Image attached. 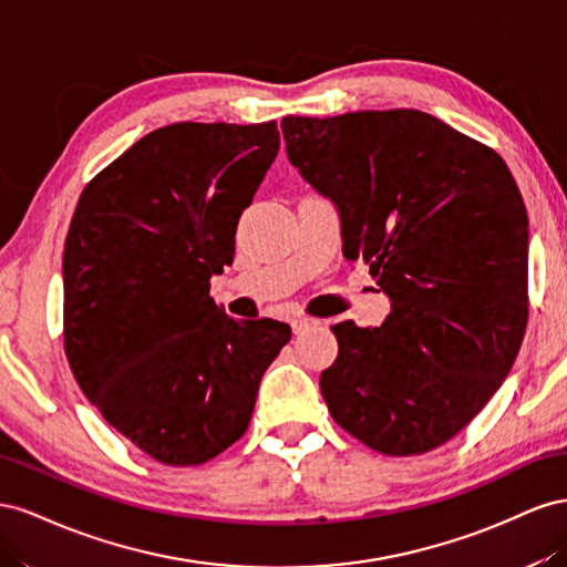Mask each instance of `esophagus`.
Returning <instances> with one entry per match:
<instances>
[{
    "label": "esophagus",
    "instance_id": "1",
    "mask_svg": "<svg viewBox=\"0 0 567 567\" xmlns=\"http://www.w3.org/2000/svg\"><path fill=\"white\" fill-rule=\"evenodd\" d=\"M320 320H316V318H306V316H299V318H295L292 320V330H295V334H301V332H306V330H311V328H316Z\"/></svg>",
    "mask_w": 567,
    "mask_h": 567
}]
</instances>
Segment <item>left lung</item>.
I'll list each match as a JSON object with an SVG mask.
<instances>
[{
	"instance_id": "left-lung-1",
	"label": "left lung",
	"mask_w": 567,
	"mask_h": 567,
	"mask_svg": "<svg viewBox=\"0 0 567 567\" xmlns=\"http://www.w3.org/2000/svg\"><path fill=\"white\" fill-rule=\"evenodd\" d=\"M280 125L289 164L337 208L344 258H363L392 301L380 328H332L320 394L365 446L425 454L471 423L520 351L523 194L496 152L415 109Z\"/></svg>"
}]
</instances>
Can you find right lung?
Returning <instances> with one entry per match:
<instances>
[{
  "label": "right lung",
  "instance_id": "add662e5",
  "mask_svg": "<svg viewBox=\"0 0 567 567\" xmlns=\"http://www.w3.org/2000/svg\"><path fill=\"white\" fill-rule=\"evenodd\" d=\"M280 150L278 123H173L83 189L63 249V344L92 406L144 454L199 465L247 432L292 328L208 297Z\"/></svg>",
  "mask_w": 567,
  "mask_h": 567
}]
</instances>
